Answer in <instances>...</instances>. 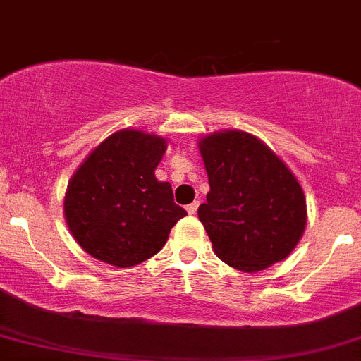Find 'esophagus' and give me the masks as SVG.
<instances>
[{"label": "esophagus", "instance_id": "34e87169", "mask_svg": "<svg viewBox=\"0 0 361 361\" xmlns=\"http://www.w3.org/2000/svg\"><path fill=\"white\" fill-rule=\"evenodd\" d=\"M197 207H199V200H195V202L188 204V206H187L188 214H195V212H197Z\"/></svg>", "mask_w": 361, "mask_h": 361}]
</instances>
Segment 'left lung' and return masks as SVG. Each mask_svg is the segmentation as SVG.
I'll use <instances>...</instances> for the list:
<instances>
[{
	"label": "left lung",
	"mask_w": 361,
	"mask_h": 361,
	"mask_svg": "<svg viewBox=\"0 0 361 361\" xmlns=\"http://www.w3.org/2000/svg\"><path fill=\"white\" fill-rule=\"evenodd\" d=\"M199 150L211 190L200 223L221 261L261 271L286 259L306 226V199L286 162L245 131L204 136Z\"/></svg>",
	"instance_id": "1"
}]
</instances>
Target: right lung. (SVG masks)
<instances>
[{
	"mask_svg": "<svg viewBox=\"0 0 361 361\" xmlns=\"http://www.w3.org/2000/svg\"><path fill=\"white\" fill-rule=\"evenodd\" d=\"M168 149L157 135L121 130L105 138L72 174L63 214L72 237L104 263L135 267L164 247L187 216L155 168Z\"/></svg>",
	"mask_w": 361,
	"mask_h": 361,
	"instance_id": "add662e5",
	"label": "right lung"
}]
</instances>
